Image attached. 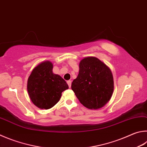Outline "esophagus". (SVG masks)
Masks as SVG:
<instances>
[{"instance_id": "34e87169", "label": "esophagus", "mask_w": 147, "mask_h": 147, "mask_svg": "<svg viewBox=\"0 0 147 147\" xmlns=\"http://www.w3.org/2000/svg\"><path fill=\"white\" fill-rule=\"evenodd\" d=\"M67 83L69 87H71V80H68V81H67Z\"/></svg>"}]
</instances>
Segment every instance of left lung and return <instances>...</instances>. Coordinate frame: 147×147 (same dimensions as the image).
Instances as JSON below:
<instances>
[{
	"instance_id": "1",
	"label": "left lung",
	"mask_w": 147,
	"mask_h": 147,
	"mask_svg": "<svg viewBox=\"0 0 147 147\" xmlns=\"http://www.w3.org/2000/svg\"><path fill=\"white\" fill-rule=\"evenodd\" d=\"M79 67L78 75L72 82V90L85 107H102L110 100L114 90L113 76L110 69L92 57L82 60Z\"/></svg>"
}]
</instances>
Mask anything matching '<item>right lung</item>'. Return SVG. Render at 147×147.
Wrapping results in <instances>:
<instances>
[{"label": "right lung", "instance_id": "right-lung-1", "mask_svg": "<svg viewBox=\"0 0 147 147\" xmlns=\"http://www.w3.org/2000/svg\"><path fill=\"white\" fill-rule=\"evenodd\" d=\"M49 61L42 62L34 68L28 80V91L30 99L40 109H49L56 105L62 92L69 88L60 76L53 73Z\"/></svg>", "mask_w": 147, "mask_h": 147}]
</instances>
